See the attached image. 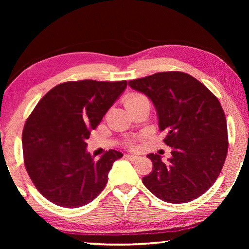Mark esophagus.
<instances>
[{
	"instance_id": "34e87169",
	"label": "esophagus",
	"mask_w": 249,
	"mask_h": 249,
	"mask_svg": "<svg viewBox=\"0 0 249 249\" xmlns=\"http://www.w3.org/2000/svg\"><path fill=\"white\" fill-rule=\"evenodd\" d=\"M125 156H126V158H128V159H130V160H137V159H140V156H138V155L127 154V155H125Z\"/></svg>"
}]
</instances>
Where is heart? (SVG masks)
<instances>
[{"label":"heart","mask_w":249,"mask_h":249,"mask_svg":"<svg viewBox=\"0 0 249 249\" xmlns=\"http://www.w3.org/2000/svg\"><path fill=\"white\" fill-rule=\"evenodd\" d=\"M144 99H146L145 96L140 94V93H130V94H128V95L125 98V105H126V107H128L129 105H132V104H134V103L138 102V101L144 100Z\"/></svg>","instance_id":"obj_1"}]
</instances>
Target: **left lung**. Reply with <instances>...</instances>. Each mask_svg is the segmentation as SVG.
Here are the masks:
<instances>
[{
    "mask_svg": "<svg viewBox=\"0 0 249 249\" xmlns=\"http://www.w3.org/2000/svg\"><path fill=\"white\" fill-rule=\"evenodd\" d=\"M132 89L148 96L156 108L163 142L171 157L148 154L153 171L142 183L158 199L187 203L201 196L217 179L229 142L224 111L215 95L192 75L168 71L130 80Z\"/></svg>",
    "mask_w": 249,
    "mask_h": 249,
    "instance_id": "obj_1",
    "label": "left lung"
}]
</instances>
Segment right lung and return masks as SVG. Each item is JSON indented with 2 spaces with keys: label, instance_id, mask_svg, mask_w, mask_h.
<instances>
[{
  "label": "right lung",
  "instance_id": "obj_1",
  "mask_svg": "<svg viewBox=\"0 0 249 249\" xmlns=\"http://www.w3.org/2000/svg\"><path fill=\"white\" fill-rule=\"evenodd\" d=\"M127 87V81L81 80L60 83L44 95L25 123L23 154L27 174L46 199L62 208L93 201L107 183L121 151L94 160L86 142Z\"/></svg>",
  "mask_w": 249,
  "mask_h": 249
}]
</instances>
